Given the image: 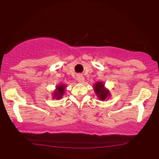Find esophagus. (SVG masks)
<instances>
[{
    "label": "esophagus",
    "mask_w": 159,
    "mask_h": 159,
    "mask_svg": "<svg viewBox=\"0 0 159 159\" xmlns=\"http://www.w3.org/2000/svg\"><path fill=\"white\" fill-rule=\"evenodd\" d=\"M77 81L79 82V83H84V76L82 75H78L77 76Z\"/></svg>",
    "instance_id": "obj_1"
}]
</instances>
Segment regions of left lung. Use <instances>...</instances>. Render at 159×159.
Segmentation results:
<instances>
[{
  "instance_id": "obj_1",
  "label": "left lung",
  "mask_w": 159,
  "mask_h": 159,
  "mask_svg": "<svg viewBox=\"0 0 159 159\" xmlns=\"http://www.w3.org/2000/svg\"><path fill=\"white\" fill-rule=\"evenodd\" d=\"M94 90L97 97L100 100L103 101L111 96L110 92L105 87V84L102 82H96L94 85Z\"/></svg>"
}]
</instances>
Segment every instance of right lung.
<instances>
[{"label": "right lung", "instance_id": "obj_1", "mask_svg": "<svg viewBox=\"0 0 159 159\" xmlns=\"http://www.w3.org/2000/svg\"><path fill=\"white\" fill-rule=\"evenodd\" d=\"M66 90V85L65 84H60L56 87V90H54V94H53V98H57V99H60L62 98L63 95L64 94Z\"/></svg>", "mask_w": 159, "mask_h": 159}]
</instances>
